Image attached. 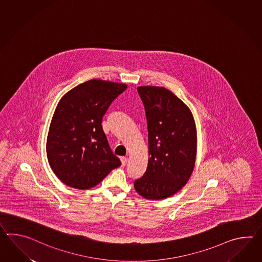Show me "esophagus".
Listing matches in <instances>:
<instances>
[{
    "mask_svg": "<svg viewBox=\"0 0 262 262\" xmlns=\"http://www.w3.org/2000/svg\"><path fill=\"white\" fill-rule=\"evenodd\" d=\"M120 160H121V163H122L123 166L126 165L127 163H128V158L127 157H121L120 158Z\"/></svg>",
    "mask_w": 262,
    "mask_h": 262,
    "instance_id": "1",
    "label": "esophagus"
}]
</instances>
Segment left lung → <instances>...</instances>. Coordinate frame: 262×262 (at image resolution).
Segmentation results:
<instances>
[{
    "mask_svg": "<svg viewBox=\"0 0 262 262\" xmlns=\"http://www.w3.org/2000/svg\"><path fill=\"white\" fill-rule=\"evenodd\" d=\"M148 132V163L134 181L135 191L146 199L172 196L189 181L196 156V128L192 112L170 90L139 86Z\"/></svg>",
    "mask_w": 262,
    "mask_h": 262,
    "instance_id": "obj_1",
    "label": "left lung"
}]
</instances>
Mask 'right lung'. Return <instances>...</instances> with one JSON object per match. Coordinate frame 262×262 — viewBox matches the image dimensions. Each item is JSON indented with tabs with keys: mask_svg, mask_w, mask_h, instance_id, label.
Listing matches in <instances>:
<instances>
[{
	"mask_svg": "<svg viewBox=\"0 0 262 262\" xmlns=\"http://www.w3.org/2000/svg\"><path fill=\"white\" fill-rule=\"evenodd\" d=\"M124 83L90 80L60 99L47 137V157L60 181L86 190L121 165L101 126L111 103L124 92Z\"/></svg>",
	"mask_w": 262,
	"mask_h": 262,
	"instance_id": "right-lung-1",
	"label": "right lung"
}]
</instances>
